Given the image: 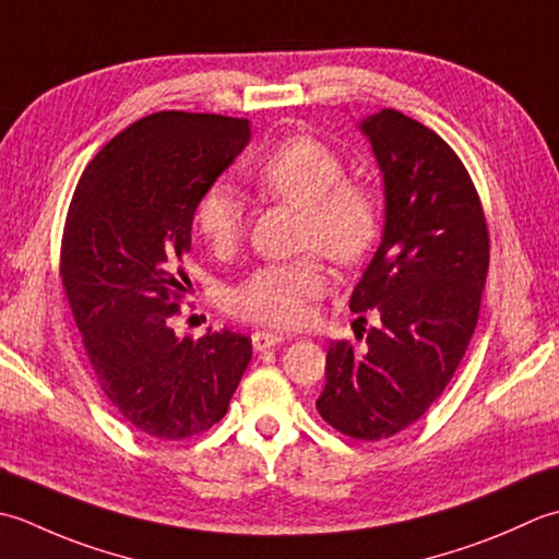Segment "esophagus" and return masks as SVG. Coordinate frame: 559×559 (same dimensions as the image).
Here are the masks:
<instances>
[{
	"instance_id": "1",
	"label": "esophagus",
	"mask_w": 559,
	"mask_h": 559,
	"mask_svg": "<svg viewBox=\"0 0 559 559\" xmlns=\"http://www.w3.org/2000/svg\"><path fill=\"white\" fill-rule=\"evenodd\" d=\"M253 347L258 349V352H265V349H270V347H275V345H282L284 343V335H280V333H270V330H255L253 335Z\"/></svg>"
}]
</instances>
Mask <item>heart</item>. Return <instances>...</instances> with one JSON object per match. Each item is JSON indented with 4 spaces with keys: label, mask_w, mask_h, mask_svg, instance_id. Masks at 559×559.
Masks as SVG:
<instances>
[{
    "label": "heart",
    "mask_w": 559,
    "mask_h": 559,
    "mask_svg": "<svg viewBox=\"0 0 559 559\" xmlns=\"http://www.w3.org/2000/svg\"><path fill=\"white\" fill-rule=\"evenodd\" d=\"M253 180L265 198L301 210L299 246L313 250L250 270L229 292V311L248 323L299 328L309 323L313 301L328 289V270L317 250L337 265L359 263L379 238L381 204L364 180L345 176L343 156L311 134L272 146ZM192 224L214 253L229 255L243 236V202L229 183L214 180L200 192Z\"/></svg>",
    "instance_id": "obj_1"
}]
</instances>
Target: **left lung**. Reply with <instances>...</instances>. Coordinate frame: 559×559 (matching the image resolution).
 Returning <instances> with one entry per match:
<instances>
[{
	"mask_svg": "<svg viewBox=\"0 0 559 559\" xmlns=\"http://www.w3.org/2000/svg\"><path fill=\"white\" fill-rule=\"evenodd\" d=\"M385 183V229L349 309L381 325L328 349L316 401L330 427L389 439L423 417L471 345L489 267V231L468 168L423 122L383 108L361 122ZM361 323L367 318L359 316Z\"/></svg>",
	"mask_w": 559,
	"mask_h": 559,
	"instance_id": "left-lung-1",
	"label": "left lung"
}]
</instances>
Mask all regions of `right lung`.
Returning a JSON list of instances; mask_svg holds the SVG:
<instances>
[{
    "mask_svg": "<svg viewBox=\"0 0 559 559\" xmlns=\"http://www.w3.org/2000/svg\"><path fill=\"white\" fill-rule=\"evenodd\" d=\"M250 140L243 118L162 110L132 122L79 178L60 280L100 391L154 439L202 435L229 409L253 355L222 330L180 340L192 207Z\"/></svg>",
    "mask_w": 559,
    "mask_h": 559,
    "instance_id": "add662e5",
    "label": "right lung"
}]
</instances>
